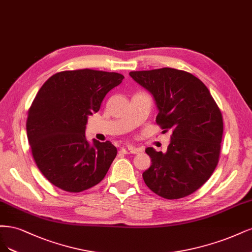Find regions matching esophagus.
<instances>
[{"instance_id":"obj_1","label":"esophagus","mask_w":252,"mask_h":252,"mask_svg":"<svg viewBox=\"0 0 252 252\" xmlns=\"http://www.w3.org/2000/svg\"><path fill=\"white\" fill-rule=\"evenodd\" d=\"M120 152L123 154H137V153H139V150L132 147V145H127V147L121 148Z\"/></svg>"}]
</instances>
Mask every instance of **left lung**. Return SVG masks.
Instances as JSON below:
<instances>
[{
	"mask_svg": "<svg viewBox=\"0 0 252 252\" xmlns=\"http://www.w3.org/2000/svg\"><path fill=\"white\" fill-rule=\"evenodd\" d=\"M153 95L156 123L172 132L166 153L148 148L152 165L142 174L158 196L175 200L189 196L216 169L221 152L223 117L207 87L190 73L173 68L129 72Z\"/></svg>",
	"mask_w": 252,
	"mask_h": 252,
	"instance_id": "obj_1",
	"label": "left lung"
}]
</instances>
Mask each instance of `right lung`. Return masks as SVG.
<instances>
[{"instance_id":"right-lung-1","label":"right lung","mask_w":252,"mask_h":252,"mask_svg":"<svg viewBox=\"0 0 252 252\" xmlns=\"http://www.w3.org/2000/svg\"><path fill=\"white\" fill-rule=\"evenodd\" d=\"M124 78L92 69L63 71L39 89L28 111L27 137L35 164L56 188L80 192L107 175L117 149L110 141L89 143L86 125Z\"/></svg>"}]
</instances>
